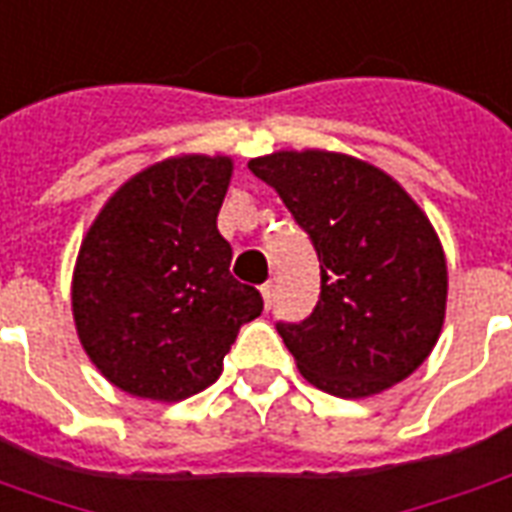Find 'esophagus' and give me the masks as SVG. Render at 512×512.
<instances>
[{
  "label": "esophagus",
  "mask_w": 512,
  "mask_h": 512,
  "mask_svg": "<svg viewBox=\"0 0 512 512\" xmlns=\"http://www.w3.org/2000/svg\"><path fill=\"white\" fill-rule=\"evenodd\" d=\"M260 293H263V301H266V307H271V304H274V282H266V285L260 288Z\"/></svg>",
  "instance_id": "esophagus-1"
}]
</instances>
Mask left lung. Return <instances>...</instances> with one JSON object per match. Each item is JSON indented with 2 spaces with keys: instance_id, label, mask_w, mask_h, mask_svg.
Here are the masks:
<instances>
[{
  "instance_id": "left-lung-1",
  "label": "left lung",
  "mask_w": 512,
  "mask_h": 512,
  "mask_svg": "<svg viewBox=\"0 0 512 512\" xmlns=\"http://www.w3.org/2000/svg\"><path fill=\"white\" fill-rule=\"evenodd\" d=\"M321 260V296L277 323L301 376L337 397H370L417 370L439 340L447 263L428 216L386 172L323 150L252 158Z\"/></svg>"
}]
</instances>
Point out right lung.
Returning <instances> with one entry per match:
<instances>
[{"mask_svg":"<svg viewBox=\"0 0 512 512\" xmlns=\"http://www.w3.org/2000/svg\"><path fill=\"white\" fill-rule=\"evenodd\" d=\"M233 161L180 156L115 191L82 241L73 321L93 365L123 392L175 403L222 376L263 296L230 274L216 230Z\"/></svg>","mask_w":512,"mask_h":512,"instance_id":"1","label":"right lung"}]
</instances>
